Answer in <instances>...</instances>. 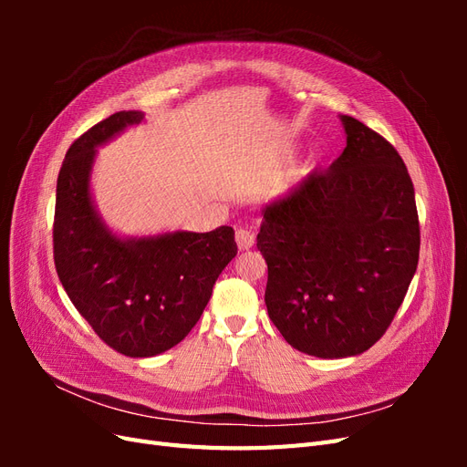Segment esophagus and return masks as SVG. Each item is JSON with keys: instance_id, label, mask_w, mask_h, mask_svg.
Segmentation results:
<instances>
[{"instance_id": "obj_1", "label": "esophagus", "mask_w": 467, "mask_h": 467, "mask_svg": "<svg viewBox=\"0 0 467 467\" xmlns=\"http://www.w3.org/2000/svg\"><path fill=\"white\" fill-rule=\"evenodd\" d=\"M235 242H237V247L242 251H247L251 249L253 245H255V234H253L251 230H245V228H239L235 232Z\"/></svg>"}]
</instances>
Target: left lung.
I'll return each instance as SVG.
<instances>
[{"instance_id":"8db88e82","label":"left lung","mask_w":467,"mask_h":467,"mask_svg":"<svg viewBox=\"0 0 467 467\" xmlns=\"http://www.w3.org/2000/svg\"><path fill=\"white\" fill-rule=\"evenodd\" d=\"M347 148L261 210L265 304L309 357L362 355L386 333L419 263L415 189L401 155L341 115Z\"/></svg>"}]
</instances>
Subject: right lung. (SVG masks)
Returning a JSON list of instances; mask_svg holds the SVG:
<instances>
[{
	"instance_id": "1",
	"label": "right lung",
	"mask_w": 467,
	"mask_h": 467,
	"mask_svg": "<svg viewBox=\"0 0 467 467\" xmlns=\"http://www.w3.org/2000/svg\"><path fill=\"white\" fill-rule=\"evenodd\" d=\"M142 120V110L115 112L69 146L54 212V263L66 294L109 347L132 358L181 343L237 255L230 225L155 235L109 228L91 191L97 150Z\"/></svg>"
}]
</instances>
